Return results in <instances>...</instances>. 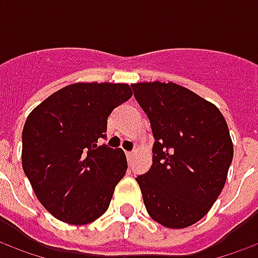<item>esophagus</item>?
Wrapping results in <instances>:
<instances>
[{"label":"esophagus","instance_id":"esophagus-1","mask_svg":"<svg viewBox=\"0 0 258 258\" xmlns=\"http://www.w3.org/2000/svg\"><path fill=\"white\" fill-rule=\"evenodd\" d=\"M125 156H127V159H128V162H131V160H133V157H134V152H125Z\"/></svg>","mask_w":258,"mask_h":258}]
</instances>
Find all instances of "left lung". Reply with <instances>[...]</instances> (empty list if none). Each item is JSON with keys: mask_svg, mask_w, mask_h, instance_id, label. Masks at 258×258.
<instances>
[{"mask_svg": "<svg viewBox=\"0 0 258 258\" xmlns=\"http://www.w3.org/2000/svg\"><path fill=\"white\" fill-rule=\"evenodd\" d=\"M134 96L155 138L149 171L137 177L148 214L163 227H190L227 181L233 145L216 105L175 83H137Z\"/></svg>", "mask_w": 258, "mask_h": 258, "instance_id": "1", "label": "left lung"}]
</instances>
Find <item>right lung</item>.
<instances>
[{
	"instance_id": "right-lung-1",
	"label": "right lung",
	"mask_w": 258,
	"mask_h": 258,
	"mask_svg": "<svg viewBox=\"0 0 258 258\" xmlns=\"http://www.w3.org/2000/svg\"><path fill=\"white\" fill-rule=\"evenodd\" d=\"M128 84L76 83L34 107L22 133V166L37 199L55 218L72 225L95 221L107 210L127 171L106 138L107 117L128 101Z\"/></svg>"
}]
</instances>
